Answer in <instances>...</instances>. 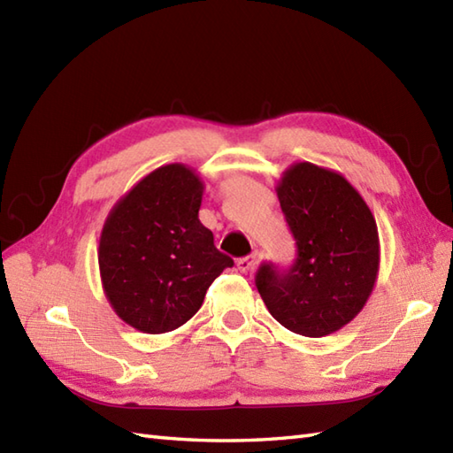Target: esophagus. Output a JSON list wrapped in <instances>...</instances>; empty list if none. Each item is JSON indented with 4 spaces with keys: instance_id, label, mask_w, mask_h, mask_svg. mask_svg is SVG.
Here are the masks:
<instances>
[{
    "instance_id": "obj_1",
    "label": "esophagus",
    "mask_w": 453,
    "mask_h": 453,
    "mask_svg": "<svg viewBox=\"0 0 453 453\" xmlns=\"http://www.w3.org/2000/svg\"><path fill=\"white\" fill-rule=\"evenodd\" d=\"M255 263H257V255H247V257L239 258L237 268L242 273H249V271H253V268H255Z\"/></svg>"
}]
</instances>
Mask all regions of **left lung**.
I'll list each match as a JSON object with an SVG mask.
<instances>
[{"label":"left lung","instance_id":"left-lung-1","mask_svg":"<svg viewBox=\"0 0 453 453\" xmlns=\"http://www.w3.org/2000/svg\"><path fill=\"white\" fill-rule=\"evenodd\" d=\"M296 239L288 268L258 266L255 284L288 331L319 339L362 311L380 268L378 226L364 198L341 173L296 163L276 187Z\"/></svg>","mask_w":453,"mask_h":453}]
</instances>
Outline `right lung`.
I'll list each match as a JSON object with an SVG mask.
<instances>
[{
  "instance_id": "right-lung-1",
  "label": "right lung",
  "mask_w": 453,
  "mask_h": 453,
  "mask_svg": "<svg viewBox=\"0 0 453 453\" xmlns=\"http://www.w3.org/2000/svg\"><path fill=\"white\" fill-rule=\"evenodd\" d=\"M202 185L195 171L171 163L143 177L104 221L101 282L124 323L150 334L175 331L195 315L224 268L214 235L200 224Z\"/></svg>"
}]
</instances>
